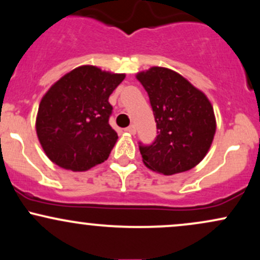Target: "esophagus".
<instances>
[{
    "mask_svg": "<svg viewBox=\"0 0 260 260\" xmlns=\"http://www.w3.org/2000/svg\"><path fill=\"white\" fill-rule=\"evenodd\" d=\"M126 132L131 133V134H134V133H136V126H134V124H131V126H128L126 128Z\"/></svg>",
    "mask_w": 260,
    "mask_h": 260,
    "instance_id": "obj_1",
    "label": "esophagus"
}]
</instances>
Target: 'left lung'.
<instances>
[{
    "label": "left lung",
    "instance_id": "8db88e82",
    "mask_svg": "<svg viewBox=\"0 0 260 260\" xmlns=\"http://www.w3.org/2000/svg\"><path fill=\"white\" fill-rule=\"evenodd\" d=\"M137 78L148 92L157 129L151 144L139 142L143 162L164 175L193 169L207 155L215 134L210 101L168 68L151 67L137 74Z\"/></svg>",
    "mask_w": 260,
    "mask_h": 260
}]
</instances>
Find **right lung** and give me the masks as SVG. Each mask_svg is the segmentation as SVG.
<instances>
[{"label":"right lung","instance_id":"add662e5","mask_svg":"<svg viewBox=\"0 0 260 260\" xmlns=\"http://www.w3.org/2000/svg\"><path fill=\"white\" fill-rule=\"evenodd\" d=\"M123 79L124 74L82 66L49 89L39 105L37 133L52 162L85 171L109 157L118 138L109 123V98Z\"/></svg>","mask_w":260,"mask_h":260}]
</instances>
